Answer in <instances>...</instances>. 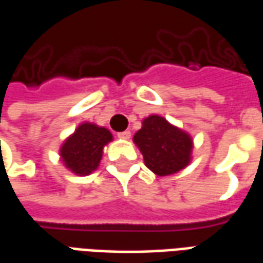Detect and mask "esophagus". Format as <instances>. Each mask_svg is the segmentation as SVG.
<instances>
[{
  "mask_svg": "<svg viewBox=\"0 0 263 263\" xmlns=\"http://www.w3.org/2000/svg\"><path fill=\"white\" fill-rule=\"evenodd\" d=\"M117 137L120 138V139H129V138H131V132L129 131L118 132V134H117Z\"/></svg>",
  "mask_w": 263,
  "mask_h": 263,
  "instance_id": "1",
  "label": "esophagus"
}]
</instances>
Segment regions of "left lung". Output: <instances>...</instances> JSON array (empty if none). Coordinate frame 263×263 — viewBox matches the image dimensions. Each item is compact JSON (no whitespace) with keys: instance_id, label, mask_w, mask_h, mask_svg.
Returning a JSON list of instances; mask_svg holds the SVG:
<instances>
[{"instance_id":"1","label":"left lung","mask_w":263,"mask_h":263,"mask_svg":"<svg viewBox=\"0 0 263 263\" xmlns=\"http://www.w3.org/2000/svg\"><path fill=\"white\" fill-rule=\"evenodd\" d=\"M143 162L156 176H171L192 162L193 139L190 134L160 115H149L134 135Z\"/></svg>"}]
</instances>
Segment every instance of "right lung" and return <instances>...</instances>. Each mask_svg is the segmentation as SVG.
<instances>
[{
  "label": "right lung",
  "mask_w": 263,
  "mask_h": 263,
  "mask_svg": "<svg viewBox=\"0 0 263 263\" xmlns=\"http://www.w3.org/2000/svg\"><path fill=\"white\" fill-rule=\"evenodd\" d=\"M112 141V134L92 122H83L65 139L59 149L66 169L77 176H87L96 171L103 158V149Z\"/></svg>",
  "instance_id": "add662e5"
}]
</instances>
